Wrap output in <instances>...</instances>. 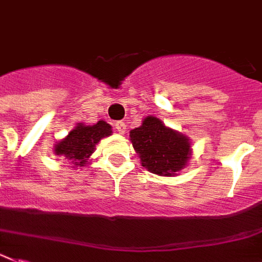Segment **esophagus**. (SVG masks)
I'll return each instance as SVG.
<instances>
[{
	"label": "esophagus",
	"mask_w": 262,
	"mask_h": 262,
	"mask_svg": "<svg viewBox=\"0 0 262 262\" xmlns=\"http://www.w3.org/2000/svg\"><path fill=\"white\" fill-rule=\"evenodd\" d=\"M114 127H116V130H117L120 135H125V133H126V125H125V122H122V121L116 122Z\"/></svg>",
	"instance_id": "1"
}]
</instances>
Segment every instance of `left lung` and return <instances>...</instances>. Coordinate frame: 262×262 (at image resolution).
<instances>
[{
    "label": "left lung",
    "mask_w": 262,
    "mask_h": 262,
    "mask_svg": "<svg viewBox=\"0 0 262 262\" xmlns=\"http://www.w3.org/2000/svg\"><path fill=\"white\" fill-rule=\"evenodd\" d=\"M129 137L142 166L155 174L177 176L192 156L189 138L165 126L153 116H148L141 126L130 130Z\"/></svg>",
    "instance_id": "obj_1"
}]
</instances>
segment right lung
Listing matches in <instances>:
<instances>
[{"mask_svg": "<svg viewBox=\"0 0 262 262\" xmlns=\"http://www.w3.org/2000/svg\"><path fill=\"white\" fill-rule=\"evenodd\" d=\"M112 135V126L105 121H98L96 125L77 124L74 129L69 132L67 137L57 142L54 153L72 160L76 166H86L88 160L96 149V145L101 138Z\"/></svg>", "mask_w": 262, "mask_h": 262, "instance_id": "add662e5", "label": "right lung"}]
</instances>
